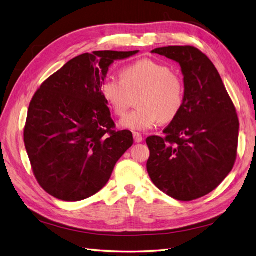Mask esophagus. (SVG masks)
Instances as JSON below:
<instances>
[{"mask_svg": "<svg viewBox=\"0 0 256 256\" xmlns=\"http://www.w3.org/2000/svg\"><path fill=\"white\" fill-rule=\"evenodd\" d=\"M134 139L137 144L142 142V140H144L142 136H141V134H139V132H134Z\"/></svg>", "mask_w": 256, "mask_h": 256, "instance_id": "1", "label": "esophagus"}]
</instances>
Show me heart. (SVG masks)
Instances as JSON below:
<instances>
[{"label": "heart", "mask_w": 256, "mask_h": 256, "mask_svg": "<svg viewBox=\"0 0 256 256\" xmlns=\"http://www.w3.org/2000/svg\"><path fill=\"white\" fill-rule=\"evenodd\" d=\"M103 98L116 116H122L137 98L139 110L124 116L119 126L146 132L156 124L170 122L178 115L184 104L185 90L182 78L166 66L150 59L134 62L120 72V80L107 78L100 85Z\"/></svg>", "instance_id": "heart-1"}]
</instances>
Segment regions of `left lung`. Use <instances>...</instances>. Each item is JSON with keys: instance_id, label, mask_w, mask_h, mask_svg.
I'll return each instance as SVG.
<instances>
[{"instance_id": "8db88e82", "label": "left lung", "mask_w": 256, "mask_h": 256, "mask_svg": "<svg viewBox=\"0 0 256 256\" xmlns=\"http://www.w3.org/2000/svg\"><path fill=\"white\" fill-rule=\"evenodd\" d=\"M180 66L185 98L164 129L146 138V170L158 190L178 200L209 194L231 172L236 158L239 119L219 72L202 51L168 46L151 51Z\"/></svg>"}]
</instances>
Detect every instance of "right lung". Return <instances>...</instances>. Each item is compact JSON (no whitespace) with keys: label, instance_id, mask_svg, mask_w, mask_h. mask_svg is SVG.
<instances>
[{"label":"right lung","instance_id":"add662e5","mask_svg":"<svg viewBox=\"0 0 256 256\" xmlns=\"http://www.w3.org/2000/svg\"><path fill=\"white\" fill-rule=\"evenodd\" d=\"M134 51L83 54L44 81L27 114L24 142L34 174L48 194L64 202L93 196L110 180L134 144L115 122L100 93L108 68Z\"/></svg>","mask_w":256,"mask_h":256}]
</instances>
